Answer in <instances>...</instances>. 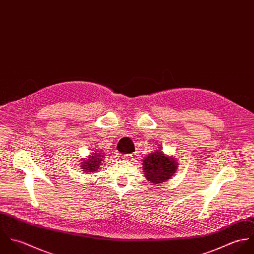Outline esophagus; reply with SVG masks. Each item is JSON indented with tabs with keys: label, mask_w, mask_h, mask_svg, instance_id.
I'll use <instances>...</instances> for the list:
<instances>
[{
	"label": "esophagus",
	"mask_w": 254,
	"mask_h": 254,
	"mask_svg": "<svg viewBox=\"0 0 254 254\" xmlns=\"http://www.w3.org/2000/svg\"><path fill=\"white\" fill-rule=\"evenodd\" d=\"M134 154H122V158L123 159H126V160H129V159H132Z\"/></svg>",
	"instance_id": "esophagus-1"
}]
</instances>
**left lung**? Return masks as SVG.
I'll return each mask as SVG.
<instances>
[{
  "label": "left lung",
  "mask_w": 254,
  "mask_h": 254,
  "mask_svg": "<svg viewBox=\"0 0 254 254\" xmlns=\"http://www.w3.org/2000/svg\"><path fill=\"white\" fill-rule=\"evenodd\" d=\"M178 162L173 156H167L160 150H154L143 160L146 180L152 184H161L169 180L176 173Z\"/></svg>",
  "instance_id": "8db88e82"
}]
</instances>
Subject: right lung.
<instances>
[{"instance_id": "add662e5", "label": "right lung", "mask_w": 254, "mask_h": 254, "mask_svg": "<svg viewBox=\"0 0 254 254\" xmlns=\"http://www.w3.org/2000/svg\"><path fill=\"white\" fill-rule=\"evenodd\" d=\"M103 157H104V153H102V152H96V153L92 154L89 158H86L81 163V169H83L82 171L87 172V173L98 171V169L100 168V165L103 161L102 160Z\"/></svg>"}]
</instances>
